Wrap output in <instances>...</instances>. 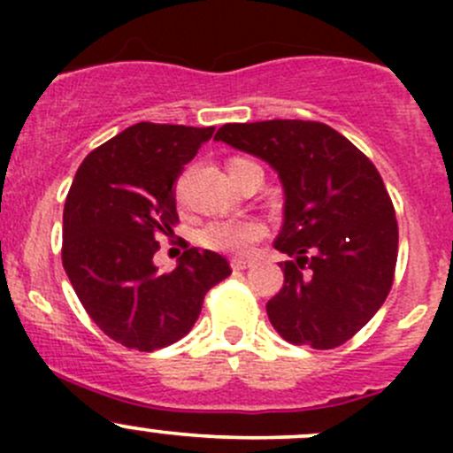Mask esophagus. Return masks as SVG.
Segmentation results:
<instances>
[{"label":"esophagus","mask_w":453,"mask_h":453,"mask_svg":"<svg viewBox=\"0 0 453 453\" xmlns=\"http://www.w3.org/2000/svg\"><path fill=\"white\" fill-rule=\"evenodd\" d=\"M250 260L248 258H232L230 260V267L234 269V272H243V269H248L250 267Z\"/></svg>","instance_id":"esophagus-1"}]
</instances>
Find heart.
Wrapping results in <instances>:
<instances>
[{"label": "heart", "instance_id": "b5f03b06", "mask_svg": "<svg viewBox=\"0 0 453 453\" xmlns=\"http://www.w3.org/2000/svg\"><path fill=\"white\" fill-rule=\"evenodd\" d=\"M239 166H256V164L243 157L232 159L230 168ZM265 234H267V227L258 219H219V221H210L208 226L201 227L199 241L203 248L214 250V252L250 256L256 245L265 239Z\"/></svg>", "mask_w": 453, "mask_h": 453}]
</instances>
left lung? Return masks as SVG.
<instances>
[{
    "instance_id": "left-lung-1",
    "label": "left lung",
    "mask_w": 453,
    "mask_h": 453,
    "mask_svg": "<svg viewBox=\"0 0 453 453\" xmlns=\"http://www.w3.org/2000/svg\"><path fill=\"white\" fill-rule=\"evenodd\" d=\"M214 138L272 164L285 188L273 248L289 260L267 303L272 326L318 350L349 342L390 294L399 252L395 205L374 164L313 120L234 122Z\"/></svg>"
}]
</instances>
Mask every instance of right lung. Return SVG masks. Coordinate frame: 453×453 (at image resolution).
I'll list each match as a JSON object with an SVG mask.
<instances>
[{"instance_id":"add662e5","label":"right lung","mask_w":453,"mask_h":453,"mask_svg":"<svg viewBox=\"0 0 453 453\" xmlns=\"http://www.w3.org/2000/svg\"><path fill=\"white\" fill-rule=\"evenodd\" d=\"M214 127L138 122L91 150L63 208L61 258L96 326L127 349L175 344L197 322L203 296L232 273L210 250L188 248L159 273V239L180 223L175 181Z\"/></svg>"}]
</instances>
